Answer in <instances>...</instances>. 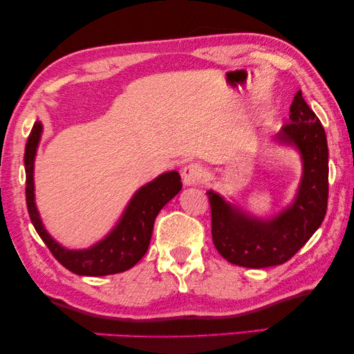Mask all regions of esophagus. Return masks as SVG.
<instances>
[{
    "label": "esophagus",
    "mask_w": 354,
    "mask_h": 354,
    "mask_svg": "<svg viewBox=\"0 0 354 354\" xmlns=\"http://www.w3.org/2000/svg\"><path fill=\"white\" fill-rule=\"evenodd\" d=\"M205 169L198 162H192V165L185 166L182 169V178L185 185H198L204 180Z\"/></svg>",
    "instance_id": "1"
}]
</instances>
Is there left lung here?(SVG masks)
Listing matches in <instances>:
<instances>
[{"label": "left lung", "mask_w": 354, "mask_h": 354, "mask_svg": "<svg viewBox=\"0 0 354 354\" xmlns=\"http://www.w3.org/2000/svg\"><path fill=\"white\" fill-rule=\"evenodd\" d=\"M275 140L296 147L302 158V178L290 207L270 220L248 215L207 192L212 210V239L231 264L263 269L286 263L322 226L329 194L328 140L322 122L299 90L286 123Z\"/></svg>", "instance_id": "left-lung-1"}]
</instances>
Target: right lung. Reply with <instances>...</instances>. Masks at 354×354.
I'll return each instance as SVG.
<instances>
[{"instance_id": "right-lung-1", "label": "right lung", "mask_w": 354, "mask_h": 354, "mask_svg": "<svg viewBox=\"0 0 354 354\" xmlns=\"http://www.w3.org/2000/svg\"><path fill=\"white\" fill-rule=\"evenodd\" d=\"M42 133V124L35 123L25 147L26 207L36 232L62 266L77 275L101 277L131 269L144 257L153 232L160 210L182 189L180 174L171 171L138 189L124 209L117 226L107 236L86 250H68L53 241L42 225L35 204V156Z\"/></svg>"}]
</instances>
